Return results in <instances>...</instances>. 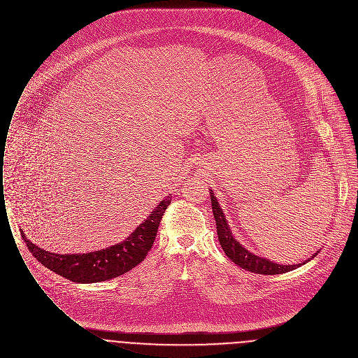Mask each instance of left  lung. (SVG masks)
<instances>
[{"label": "left lung", "instance_id": "obj_1", "mask_svg": "<svg viewBox=\"0 0 358 358\" xmlns=\"http://www.w3.org/2000/svg\"><path fill=\"white\" fill-rule=\"evenodd\" d=\"M210 197H211V206H213V214L215 218V224H217V234H218V240L221 243V247L224 250V252L229 257V259H232L236 265L240 268L254 272V273H261V275H278V273H285L289 271H293L301 265H304L306 262L311 261L318 252H314L310 258H307L306 261L300 262V264H294V265H280L276 264L268 258L259 257L251 251H248L243 244H240L238 238L234 236L227 217L217 200V197L214 196V192L210 189Z\"/></svg>", "mask_w": 358, "mask_h": 358}]
</instances>
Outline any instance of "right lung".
<instances>
[{
    "instance_id": "obj_1",
    "label": "right lung",
    "mask_w": 358,
    "mask_h": 358,
    "mask_svg": "<svg viewBox=\"0 0 358 358\" xmlns=\"http://www.w3.org/2000/svg\"><path fill=\"white\" fill-rule=\"evenodd\" d=\"M171 204L166 196L127 238L111 247L85 254H55L40 248L24 236L29 251L50 271L76 283H97L118 278L138 265L150 251L161 218Z\"/></svg>"
}]
</instances>
